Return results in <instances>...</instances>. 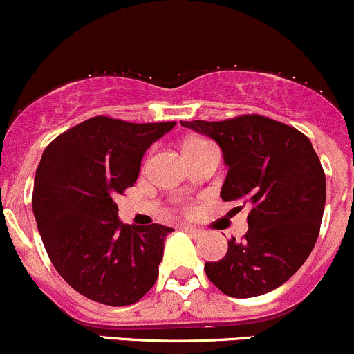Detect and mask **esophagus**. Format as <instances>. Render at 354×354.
Returning <instances> with one entry per match:
<instances>
[{
    "mask_svg": "<svg viewBox=\"0 0 354 354\" xmlns=\"http://www.w3.org/2000/svg\"><path fill=\"white\" fill-rule=\"evenodd\" d=\"M183 230H187L189 236H193V237H200V236H202V230L196 229V227H193V225H187V224H185V225H183Z\"/></svg>",
    "mask_w": 354,
    "mask_h": 354,
    "instance_id": "34e87169",
    "label": "esophagus"
}]
</instances>
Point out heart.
Listing matches in <instances>:
<instances>
[{
    "instance_id": "1",
    "label": "heart",
    "mask_w": 354,
    "mask_h": 354,
    "mask_svg": "<svg viewBox=\"0 0 354 354\" xmlns=\"http://www.w3.org/2000/svg\"><path fill=\"white\" fill-rule=\"evenodd\" d=\"M192 142H196V140H192Z\"/></svg>"
}]
</instances>
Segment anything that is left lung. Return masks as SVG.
I'll return each instance as SVG.
<instances>
[{
  "label": "left lung",
  "instance_id": "1",
  "mask_svg": "<svg viewBox=\"0 0 354 354\" xmlns=\"http://www.w3.org/2000/svg\"><path fill=\"white\" fill-rule=\"evenodd\" d=\"M210 137L224 154V202L248 208L243 243L229 241L205 273L222 293L249 299L283 285L314 249L326 205V174L308 137L261 115L224 122H181Z\"/></svg>",
  "mask_w": 354,
  "mask_h": 354
}]
</instances>
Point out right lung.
Instances as JSON below:
<instances>
[{"instance_id": "right-lung-1", "label": "right lung", "mask_w": 354, "mask_h": 354, "mask_svg": "<svg viewBox=\"0 0 354 354\" xmlns=\"http://www.w3.org/2000/svg\"><path fill=\"white\" fill-rule=\"evenodd\" d=\"M174 125L93 117L44 151L32 195L40 237L57 273L95 302L132 305L158 280L174 229L122 224L115 196L133 187L146 151Z\"/></svg>"}]
</instances>
